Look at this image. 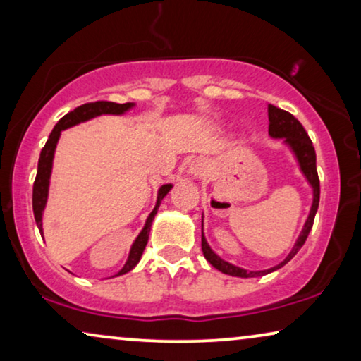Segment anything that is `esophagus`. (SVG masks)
Returning <instances> with one entry per match:
<instances>
[{
  "mask_svg": "<svg viewBox=\"0 0 361 361\" xmlns=\"http://www.w3.org/2000/svg\"><path fill=\"white\" fill-rule=\"evenodd\" d=\"M190 174L194 176V177L205 176V162L200 161V159H197V161L192 162V166H190Z\"/></svg>",
  "mask_w": 361,
  "mask_h": 361,
  "instance_id": "obj_1",
  "label": "esophagus"
}]
</instances>
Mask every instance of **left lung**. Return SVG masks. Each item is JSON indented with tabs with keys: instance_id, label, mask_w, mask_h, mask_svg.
I'll use <instances>...</instances> for the list:
<instances>
[{
	"instance_id": "1",
	"label": "left lung",
	"mask_w": 361,
	"mask_h": 361,
	"mask_svg": "<svg viewBox=\"0 0 361 361\" xmlns=\"http://www.w3.org/2000/svg\"><path fill=\"white\" fill-rule=\"evenodd\" d=\"M268 118H269V135L273 137H283L284 142H288V145L290 146V149H293V152L295 154V157H298L300 171H302V174L307 177L309 184L312 185L314 202H312V207H310V214L307 216V221H305L304 228H302V231H300L299 238H298V241H295L294 248L290 250L288 258H286L283 263L274 266V268H269L264 271H246L243 268H238V266L226 263V261H224L220 256H216L214 251H212V248L209 246V243H207V240L204 236V231H202V251H204L205 259L209 261L214 268L221 271V273L236 276V278H256V276H264L268 273H273V271H276V269L283 268L286 263H289V261L293 259L295 255H298V251L302 248L305 240H307L310 228H312V225H314L315 214H317V209H319L320 182H319V174H317V166H315V149H314L312 141H310L309 135L305 133L304 126L300 125V121L298 120V118H294L289 111L281 110V108H278V106L268 105Z\"/></svg>"
}]
</instances>
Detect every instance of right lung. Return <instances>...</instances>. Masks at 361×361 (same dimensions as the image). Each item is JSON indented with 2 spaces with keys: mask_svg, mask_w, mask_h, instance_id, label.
Segmentation results:
<instances>
[{
  "mask_svg": "<svg viewBox=\"0 0 361 361\" xmlns=\"http://www.w3.org/2000/svg\"><path fill=\"white\" fill-rule=\"evenodd\" d=\"M133 106V103H113V102H92V103H85V105L77 106L73 111H68L66 116H62L61 120L49 136V140L46 142V146L42 147L41 156H39V162H37V174H36V180H34V187H32V212H34V219H36L37 228L42 235V212L46 209V202H47V192H49V177H51V171H52V159H54V151H56L59 136H61V131L66 130V128H71L73 125H78V123L90 120V118L100 116V115H121L126 110H130ZM171 184L162 185L159 192H157V202L154 210L151 212L149 216H147L145 228L141 230V233L137 235V238L135 240V243L131 246L130 256H128L126 264L123 266V269L118 273L120 274H126L128 271H131L135 266L140 263L142 251H145L146 245H147V238H149V230H151V224L154 220V215L157 214V209H159L161 200L164 199L167 192L171 190Z\"/></svg>",
  "mask_w": 361,
  "mask_h": 361,
  "instance_id": "1",
  "label": "right lung"
}]
</instances>
